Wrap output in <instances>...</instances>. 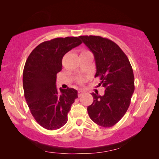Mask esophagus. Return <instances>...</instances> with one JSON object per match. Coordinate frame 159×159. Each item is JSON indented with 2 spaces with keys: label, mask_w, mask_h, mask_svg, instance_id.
<instances>
[{
  "label": "esophagus",
  "mask_w": 159,
  "mask_h": 159,
  "mask_svg": "<svg viewBox=\"0 0 159 159\" xmlns=\"http://www.w3.org/2000/svg\"><path fill=\"white\" fill-rule=\"evenodd\" d=\"M83 93H84V91H83V90H79V91H78V96H79V97L81 96Z\"/></svg>",
  "instance_id": "obj_1"
}]
</instances>
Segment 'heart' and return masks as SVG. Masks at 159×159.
Here are the masks:
<instances>
[{"instance_id": "b5f03b06", "label": "heart", "mask_w": 159, "mask_h": 159, "mask_svg": "<svg viewBox=\"0 0 159 159\" xmlns=\"http://www.w3.org/2000/svg\"><path fill=\"white\" fill-rule=\"evenodd\" d=\"M84 80H85L84 79H79V82L80 83H83V81H84Z\"/></svg>"}]
</instances>
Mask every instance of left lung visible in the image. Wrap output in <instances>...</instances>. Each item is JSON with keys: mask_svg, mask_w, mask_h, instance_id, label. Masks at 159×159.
Masks as SVG:
<instances>
[{"mask_svg": "<svg viewBox=\"0 0 159 159\" xmlns=\"http://www.w3.org/2000/svg\"><path fill=\"white\" fill-rule=\"evenodd\" d=\"M93 53L96 64L95 77L105 88L104 95L93 93V102L88 107L90 118L104 128L114 125L127 111L134 90V79L128 58L111 40L98 36H79Z\"/></svg>", "mask_w": 159, "mask_h": 159, "instance_id": "obj_1", "label": "left lung"}]
</instances>
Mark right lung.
<instances>
[{
	"mask_svg": "<svg viewBox=\"0 0 159 159\" xmlns=\"http://www.w3.org/2000/svg\"><path fill=\"white\" fill-rule=\"evenodd\" d=\"M82 42L78 37L56 38L39 44L26 61L23 88L29 108L43 128L55 130L68 120L67 114L78 98L74 88H56L57 74L62 69V58Z\"/></svg>",
	"mask_w": 159,
	"mask_h": 159,
	"instance_id": "add662e5",
	"label": "right lung"
}]
</instances>
